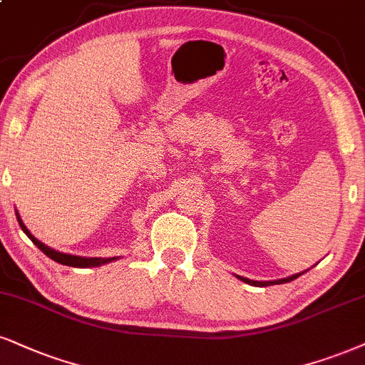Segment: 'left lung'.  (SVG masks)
I'll use <instances>...</instances> for the list:
<instances>
[{
	"mask_svg": "<svg viewBox=\"0 0 365 365\" xmlns=\"http://www.w3.org/2000/svg\"><path fill=\"white\" fill-rule=\"evenodd\" d=\"M299 276H301V274H294V276H291V277H286V279H279V281H271V282L250 281V279H247V277H240V276H238V279H242V281L247 282V284H252V286H271V284H284V282H289V281H292V279H296V277H299Z\"/></svg>",
	"mask_w": 365,
	"mask_h": 365,
	"instance_id": "8db88e82",
	"label": "left lung"
}]
</instances>
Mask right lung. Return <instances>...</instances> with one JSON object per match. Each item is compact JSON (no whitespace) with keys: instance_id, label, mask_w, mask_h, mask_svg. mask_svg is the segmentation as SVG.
Wrapping results in <instances>:
<instances>
[{"instance_id":"right-lung-1","label":"right lung","mask_w":365,"mask_h":365,"mask_svg":"<svg viewBox=\"0 0 365 365\" xmlns=\"http://www.w3.org/2000/svg\"><path fill=\"white\" fill-rule=\"evenodd\" d=\"M16 218H18V223H20L21 230H24V232L26 233V237H29L30 240L34 242V244L37 245L38 249L42 250L45 255H48V257H51L52 260H56V262H58V264H62V265H71V267H96V265H101V264H106V262H111V260H115V257H113V259H96V257H89V259H88V257H78V255H69V254H62V252L52 250L51 247L43 245L42 242L37 240V238L31 235V233L29 232V228H26L25 225H24V222H21V218L18 217V213H16Z\"/></svg>"}]
</instances>
